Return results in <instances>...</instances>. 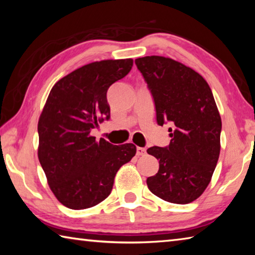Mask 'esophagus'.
<instances>
[{
  "mask_svg": "<svg viewBox=\"0 0 255 255\" xmlns=\"http://www.w3.org/2000/svg\"><path fill=\"white\" fill-rule=\"evenodd\" d=\"M136 153H137L138 156H143V155L146 154V149L144 147H137Z\"/></svg>",
  "mask_w": 255,
  "mask_h": 255,
  "instance_id": "34e87169",
  "label": "esophagus"
}]
</instances>
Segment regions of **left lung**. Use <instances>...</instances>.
I'll return each instance as SVG.
<instances>
[{"label":"left lung","instance_id":"obj_1","mask_svg":"<svg viewBox=\"0 0 255 255\" xmlns=\"http://www.w3.org/2000/svg\"><path fill=\"white\" fill-rule=\"evenodd\" d=\"M152 94L156 122L171 124L169 146H153L159 169L146 180L150 192L172 204L199 198L211 180L221 152L222 119L213 92L192 68L162 56L135 59Z\"/></svg>","mask_w":255,"mask_h":255}]
</instances>
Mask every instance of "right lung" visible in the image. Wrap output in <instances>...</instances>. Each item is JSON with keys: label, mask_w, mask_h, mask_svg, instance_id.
<instances>
[{"label": "right lung", "mask_w": 255, "mask_h": 255, "mask_svg": "<svg viewBox=\"0 0 255 255\" xmlns=\"http://www.w3.org/2000/svg\"><path fill=\"white\" fill-rule=\"evenodd\" d=\"M132 59H108L77 68L56 83L38 123V157L51 191L70 209L91 208L110 195L116 173L136 154L133 144L91 136L110 119L108 89L130 72Z\"/></svg>", "instance_id": "obj_1"}]
</instances>
